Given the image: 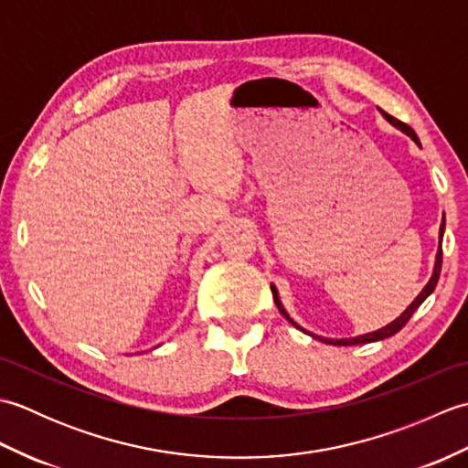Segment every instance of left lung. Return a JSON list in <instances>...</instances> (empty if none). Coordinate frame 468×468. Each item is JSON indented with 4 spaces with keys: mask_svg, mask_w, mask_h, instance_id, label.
I'll return each mask as SVG.
<instances>
[{
    "mask_svg": "<svg viewBox=\"0 0 468 468\" xmlns=\"http://www.w3.org/2000/svg\"><path fill=\"white\" fill-rule=\"evenodd\" d=\"M378 111H380V114L386 118L388 122H390L392 126H396V128H400V131L404 133V134H409L412 141L420 146V141H419V136H416V133L412 131V128L409 126V124H404V122H400V121H396L394 116H390V114H386L382 108H378ZM444 225H446V221H444V217H442V223H441V231H439V239H441V243H439V251H436V261H434V270H432V275H431V280H429V283H426L424 287H422V292L416 295V300L406 307V310L396 317L394 322H390L388 325H384V327H380V330H376V332H370V334H362V335H356V337H342V340H332V337H322V335H315V334H312V332H307V330H303L302 325H297V322H293L292 317H290V314L285 312V307H283V303H282V300H280V293H277V287L271 283V293H273V302L277 303V307H280V312L283 314V317L287 322H290L292 325H295L297 330H302V332H305V334H310L312 337H315V340H320V342H325V344H334V346H356V344H370V342H378V340H384V337H390V335H394L396 332H400L402 327L406 325V322L410 320L412 317V314L419 310L420 307V303L426 300V297H429L432 292H434V287H436V283H439V277H441V267H442V235H444Z\"/></svg>",
    "mask_w": 468,
    "mask_h": 468,
    "instance_id": "obj_1",
    "label": "left lung"
}]
</instances>
